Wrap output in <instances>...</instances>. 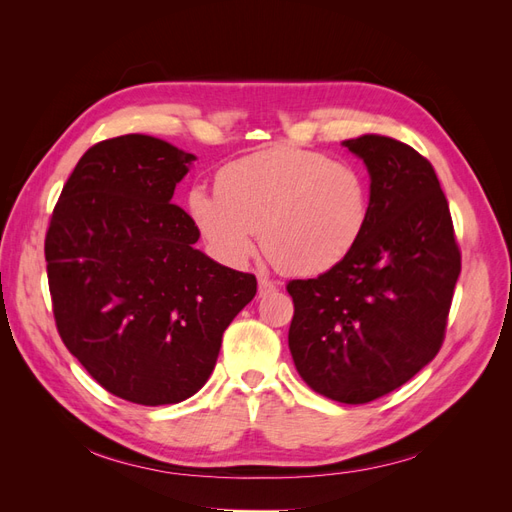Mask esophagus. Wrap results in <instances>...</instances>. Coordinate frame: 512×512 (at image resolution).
<instances>
[{"instance_id": "obj_1", "label": "esophagus", "mask_w": 512, "mask_h": 512, "mask_svg": "<svg viewBox=\"0 0 512 512\" xmlns=\"http://www.w3.org/2000/svg\"><path fill=\"white\" fill-rule=\"evenodd\" d=\"M275 288H277L275 282L269 280V277H265V275L258 277V294H260V297H267V294L275 292Z\"/></svg>"}]
</instances>
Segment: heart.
Here are the masks:
<instances>
[{
	"instance_id": "obj_1",
	"label": "heart",
	"mask_w": 512,
	"mask_h": 512,
	"mask_svg": "<svg viewBox=\"0 0 512 512\" xmlns=\"http://www.w3.org/2000/svg\"><path fill=\"white\" fill-rule=\"evenodd\" d=\"M188 209L215 256L239 265L254 250L290 275H320L344 262L369 222L359 168L299 147H273L230 162L218 188L194 185Z\"/></svg>"
}]
</instances>
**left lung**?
Segmentation results:
<instances>
[{
    "label": "left lung",
    "instance_id": "1",
    "mask_svg": "<svg viewBox=\"0 0 512 512\" xmlns=\"http://www.w3.org/2000/svg\"><path fill=\"white\" fill-rule=\"evenodd\" d=\"M344 145L369 170V222L335 269L286 284L288 346L309 389L356 406L399 389L438 354L461 252L427 158L378 134Z\"/></svg>",
    "mask_w": 512,
    "mask_h": 512
}]
</instances>
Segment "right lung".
<instances>
[{
  "label": "right lung",
  "instance_id": "right-lung-1",
  "mask_svg": "<svg viewBox=\"0 0 512 512\" xmlns=\"http://www.w3.org/2000/svg\"><path fill=\"white\" fill-rule=\"evenodd\" d=\"M196 158L126 134L85 151L51 215L46 275L61 342L102 389L141 406L203 389L256 277L196 250L170 203Z\"/></svg>",
  "mask_w": 512,
  "mask_h": 512
}]
</instances>
